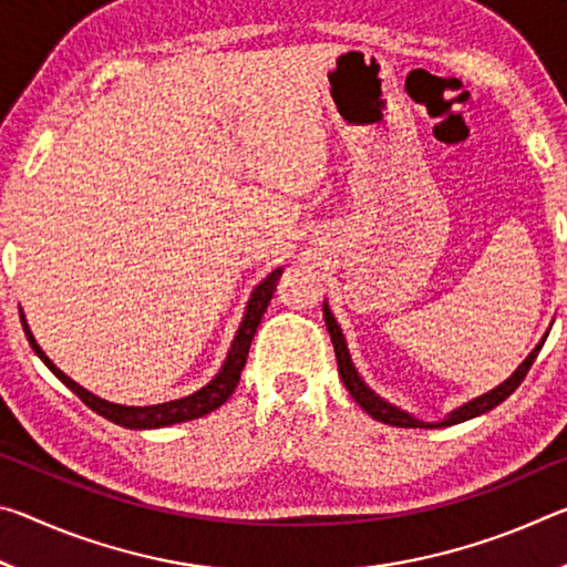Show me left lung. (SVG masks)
Returning <instances> with one entry per match:
<instances>
[{
  "label": "left lung",
  "instance_id": "left-lung-1",
  "mask_svg": "<svg viewBox=\"0 0 567 567\" xmlns=\"http://www.w3.org/2000/svg\"><path fill=\"white\" fill-rule=\"evenodd\" d=\"M322 312H324V324H328V332H330V340H332V348H334V358H338V370H340V378H342V382H344V388L350 390L352 400L358 402V405H360L364 412H368L370 417L385 422V425H395V427H447V425H457V422L473 420V417H477V415H483V412L497 408L505 398H511L513 392L517 390V385H520V382L525 380L527 370H530V364L535 362L537 352H540L545 338H548V334H545V338L535 344V350L523 360L520 368H517V370L513 372V375L507 378L505 382H501V385H497L495 390L485 392V395H480V398H475V400L465 402V405H460L457 410L450 412V415H447L445 420L422 422V420H417V417H412L410 412L400 410V408H395V405H390L388 400L378 398L375 392H372L368 385H364L362 378L358 375V370H354L352 360H350L348 342H344V334H342V330H340L338 320L332 318L328 302L322 305Z\"/></svg>",
  "mask_w": 567,
  "mask_h": 567
}]
</instances>
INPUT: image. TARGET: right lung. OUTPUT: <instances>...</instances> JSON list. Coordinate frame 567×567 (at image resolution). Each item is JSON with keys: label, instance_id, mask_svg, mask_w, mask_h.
<instances>
[{"label": "right lung", "instance_id": "obj_1", "mask_svg": "<svg viewBox=\"0 0 567 567\" xmlns=\"http://www.w3.org/2000/svg\"><path fill=\"white\" fill-rule=\"evenodd\" d=\"M280 275H282V267H277V270L267 275L265 280L255 287L252 295H249L245 318H243V322H239V330H237L235 340H233V348H229L225 364L219 368L217 375L209 380L205 388L192 392V395L162 402V405H145V408L114 405V402H107V400H102L97 395H92L90 390L76 385L72 378H66L64 372L56 368V364L50 358H47L40 344H37L30 324H27V320H24V315H22V328H24L27 340H30V344H32V350L40 354V360L47 364V368H50L54 375L60 378L64 385L70 388L74 395L84 402V405L97 412V415L107 417L110 422H114V425H122V427H130V430L167 427V425H175V422H187V420L203 417V415H207V412L217 410L219 405H223V402H227L229 395H233L237 382H239V375H243V368L247 362V352H249V344H252V338L257 332V324H260L267 305H270V300H272V292L277 287V280H280Z\"/></svg>", "mask_w": 567, "mask_h": 567}]
</instances>
